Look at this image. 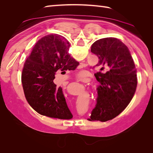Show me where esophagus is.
I'll list each match as a JSON object with an SVG mask.
<instances>
[{"label":"esophagus","mask_w":153,"mask_h":153,"mask_svg":"<svg viewBox=\"0 0 153 153\" xmlns=\"http://www.w3.org/2000/svg\"><path fill=\"white\" fill-rule=\"evenodd\" d=\"M80 67H81V68H83V67H85V64H84V63H80Z\"/></svg>","instance_id":"1"}]
</instances>
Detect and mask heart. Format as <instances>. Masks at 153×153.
<instances>
[{"instance_id": "1", "label": "heart", "mask_w": 153, "mask_h": 153, "mask_svg": "<svg viewBox=\"0 0 153 153\" xmlns=\"http://www.w3.org/2000/svg\"><path fill=\"white\" fill-rule=\"evenodd\" d=\"M85 75V73L84 71H83V70L80 71L79 72H78V73H77V76H79V77H83V76H84Z\"/></svg>"}]
</instances>
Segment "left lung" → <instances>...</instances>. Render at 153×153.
Here are the masks:
<instances>
[{
  "mask_svg": "<svg viewBox=\"0 0 153 153\" xmlns=\"http://www.w3.org/2000/svg\"><path fill=\"white\" fill-rule=\"evenodd\" d=\"M91 52L99 59L96 66L107 71L96 74L100 85L89 121L105 122L117 116L130 103L137 86V70L128 48L117 38L95 41Z\"/></svg>",
  "mask_w": 153,
  "mask_h": 153,
  "instance_id": "left-lung-1",
  "label": "left lung"
}]
</instances>
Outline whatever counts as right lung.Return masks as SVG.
Wrapping results in <instances>:
<instances>
[{
  "mask_svg": "<svg viewBox=\"0 0 153 153\" xmlns=\"http://www.w3.org/2000/svg\"><path fill=\"white\" fill-rule=\"evenodd\" d=\"M69 42L58 34L38 40L24 63L22 83L25 98L38 114L59 119H71L62 87L54 84L55 73L74 70L79 62L68 53Z\"/></svg>",
  "mask_w": 153,
  "mask_h": 153,
  "instance_id": "add662e5",
  "label": "right lung"
}]
</instances>
